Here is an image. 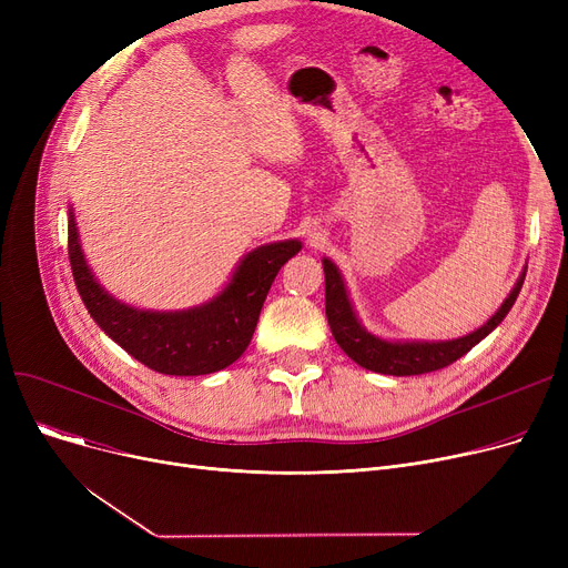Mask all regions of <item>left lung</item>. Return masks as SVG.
<instances>
[{
  "instance_id": "obj_1",
  "label": "left lung",
  "mask_w": 568,
  "mask_h": 568,
  "mask_svg": "<svg viewBox=\"0 0 568 568\" xmlns=\"http://www.w3.org/2000/svg\"><path fill=\"white\" fill-rule=\"evenodd\" d=\"M322 266H324L326 320H329L332 334L341 345V349L362 368L382 373V375H396V377L424 375V373L446 368L456 359H460L463 354H467L476 343H481L493 329H497V324H501L506 313H509L511 306L516 304L525 281V272H527L525 266L514 290L497 308V313L484 326H479V329L467 336L452 338V341H386L371 334L362 324V320L356 317L338 266L329 257L322 260Z\"/></svg>"
}]
</instances>
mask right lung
<instances>
[{"label": "right lung", "instance_id": "obj_1", "mask_svg": "<svg viewBox=\"0 0 568 568\" xmlns=\"http://www.w3.org/2000/svg\"><path fill=\"white\" fill-rule=\"evenodd\" d=\"M300 251V239L257 246L239 260L227 285L209 302L184 311H142L114 300L97 281L69 209V260L82 304L119 347L163 375H209L234 364L253 338L268 287Z\"/></svg>", "mask_w": 568, "mask_h": 568}]
</instances>
